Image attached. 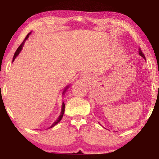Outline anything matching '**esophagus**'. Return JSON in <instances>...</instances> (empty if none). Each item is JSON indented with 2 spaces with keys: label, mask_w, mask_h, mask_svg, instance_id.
Segmentation results:
<instances>
[{
  "label": "esophagus",
  "mask_w": 159,
  "mask_h": 159,
  "mask_svg": "<svg viewBox=\"0 0 159 159\" xmlns=\"http://www.w3.org/2000/svg\"><path fill=\"white\" fill-rule=\"evenodd\" d=\"M82 76H83V77H88V76H87V75H84V74H83V75H82Z\"/></svg>",
  "instance_id": "esophagus-1"
}]
</instances>
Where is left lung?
<instances>
[{"label": "left lung", "mask_w": 159, "mask_h": 159, "mask_svg": "<svg viewBox=\"0 0 159 159\" xmlns=\"http://www.w3.org/2000/svg\"><path fill=\"white\" fill-rule=\"evenodd\" d=\"M139 54H140V56H142V57L144 58V59L145 60V56H144V54L143 53V52H142V51H141V49L140 48H139Z\"/></svg>", "instance_id": "1"}]
</instances>
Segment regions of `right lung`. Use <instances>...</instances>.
<instances>
[{
	"label": "right lung",
	"instance_id": "add662e5",
	"mask_svg": "<svg viewBox=\"0 0 159 159\" xmlns=\"http://www.w3.org/2000/svg\"><path fill=\"white\" fill-rule=\"evenodd\" d=\"M30 34H31V32H30V33L27 34V37H26L25 40H24V41H23V42H22V43H21V44L20 45H19V48H17V50H16V52H15V53H14V58H13V61H14L15 58H16V56H18L19 54V53H20V52H21V49H22V47H23V45H24V44H25V40H27V38H29V35H30ZM67 88H69V85L66 87V88H65V90H64V92H63V94H64V93L66 92V90H67ZM64 108H65V104H64V102H63V103H62V107H61V111L60 116H58V118L57 119V120H56V121H54V122L53 123V125H51V127H50L48 128V129H50V128H52V127H53L54 126L57 125V124H58V122H59V121H60L61 120L62 117H63V116H64Z\"/></svg>",
	"mask_w": 159,
	"mask_h": 159
}]
</instances>
